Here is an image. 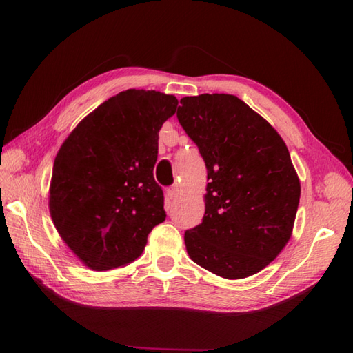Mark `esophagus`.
<instances>
[{
  "mask_svg": "<svg viewBox=\"0 0 353 353\" xmlns=\"http://www.w3.org/2000/svg\"><path fill=\"white\" fill-rule=\"evenodd\" d=\"M179 194H181V190H179V186H172L171 190H168V196H170V199L172 200V199H176Z\"/></svg>",
  "mask_w": 353,
  "mask_h": 353,
  "instance_id": "esophagus-1",
  "label": "esophagus"
}]
</instances>
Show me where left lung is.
<instances>
[{
    "label": "left lung",
    "mask_w": 353,
    "mask_h": 353,
    "mask_svg": "<svg viewBox=\"0 0 353 353\" xmlns=\"http://www.w3.org/2000/svg\"><path fill=\"white\" fill-rule=\"evenodd\" d=\"M179 123L208 170L205 216L185 232L190 258L224 279L276 259L292 235L301 181L281 134L229 94L185 97Z\"/></svg>",
    "instance_id": "8db88e82"
}]
</instances>
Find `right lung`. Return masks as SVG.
<instances>
[{
	"label": "right lung",
	"instance_id": "add662e5",
	"mask_svg": "<svg viewBox=\"0 0 353 353\" xmlns=\"http://www.w3.org/2000/svg\"><path fill=\"white\" fill-rule=\"evenodd\" d=\"M177 104L174 95L127 89L81 119L59 148L50 215L88 268L132 264L167 216L153 168L159 130Z\"/></svg>",
	"mask_w": 353,
	"mask_h": 353
}]
</instances>
